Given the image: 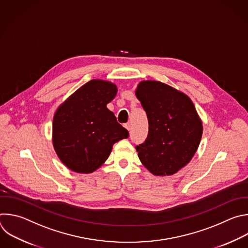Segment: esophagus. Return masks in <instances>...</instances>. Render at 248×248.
I'll use <instances>...</instances> for the list:
<instances>
[{"label": "esophagus", "instance_id": "1", "mask_svg": "<svg viewBox=\"0 0 248 248\" xmlns=\"http://www.w3.org/2000/svg\"><path fill=\"white\" fill-rule=\"evenodd\" d=\"M124 127H125L127 130H130V124H129V123L124 124Z\"/></svg>", "mask_w": 248, "mask_h": 248}]
</instances>
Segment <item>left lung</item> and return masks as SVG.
Segmentation results:
<instances>
[{"instance_id":"obj_1","label":"left lung","mask_w":248,"mask_h":248,"mask_svg":"<svg viewBox=\"0 0 248 248\" xmlns=\"http://www.w3.org/2000/svg\"><path fill=\"white\" fill-rule=\"evenodd\" d=\"M135 94L149 123L146 140L135 147L139 159L154 175H172L197 152L202 123L192 100L163 82L143 80Z\"/></svg>"}]
</instances>
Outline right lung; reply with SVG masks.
<instances>
[{
  "instance_id": "obj_1",
  "label": "right lung",
  "mask_w": 248,
  "mask_h": 248,
  "mask_svg": "<svg viewBox=\"0 0 248 248\" xmlns=\"http://www.w3.org/2000/svg\"><path fill=\"white\" fill-rule=\"evenodd\" d=\"M110 81L92 79L55 112L52 142L60 160L71 170L92 173L110 155L113 145L128 137L107 104L117 94Z\"/></svg>"
}]
</instances>
